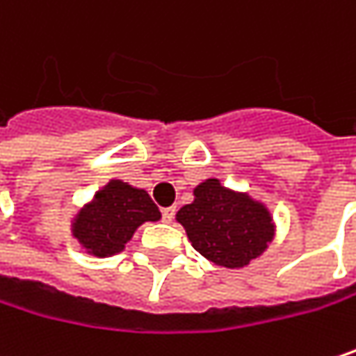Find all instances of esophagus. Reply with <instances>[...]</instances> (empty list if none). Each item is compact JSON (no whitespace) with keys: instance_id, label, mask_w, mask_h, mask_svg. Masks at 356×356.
I'll return each mask as SVG.
<instances>
[{"instance_id":"34e87169","label":"esophagus","mask_w":356,"mask_h":356,"mask_svg":"<svg viewBox=\"0 0 356 356\" xmlns=\"http://www.w3.org/2000/svg\"><path fill=\"white\" fill-rule=\"evenodd\" d=\"M173 218H175V208H165L163 210V222H173Z\"/></svg>"}]
</instances>
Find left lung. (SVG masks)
<instances>
[{
    "instance_id": "1",
    "label": "left lung",
    "mask_w": 356,
    "mask_h": 356,
    "mask_svg": "<svg viewBox=\"0 0 356 356\" xmlns=\"http://www.w3.org/2000/svg\"><path fill=\"white\" fill-rule=\"evenodd\" d=\"M191 246L226 269H243L261 257L275 236L271 211L248 193L206 179L193 189V202L177 211Z\"/></svg>"
}]
</instances>
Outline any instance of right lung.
Listing matches in <instances>:
<instances>
[{
  "label": "right lung",
  "mask_w": 356,
  "mask_h": 356,
  "mask_svg": "<svg viewBox=\"0 0 356 356\" xmlns=\"http://www.w3.org/2000/svg\"><path fill=\"white\" fill-rule=\"evenodd\" d=\"M161 220V211L145 189L110 179L91 202L71 220V234L93 257H112L124 250L145 222Z\"/></svg>",
  "instance_id": "right-lung-1"
}]
</instances>
